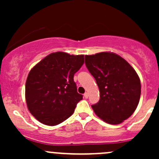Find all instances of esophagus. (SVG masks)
Segmentation results:
<instances>
[{"label":"esophagus","mask_w":159,"mask_h":159,"mask_svg":"<svg viewBox=\"0 0 159 159\" xmlns=\"http://www.w3.org/2000/svg\"><path fill=\"white\" fill-rule=\"evenodd\" d=\"M84 97L86 98H88V96H89V93L87 92H86L84 94Z\"/></svg>","instance_id":"obj_1"}]
</instances>
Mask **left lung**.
<instances>
[{"instance_id":"obj_1","label":"left lung","mask_w":159,"mask_h":159,"mask_svg":"<svg viewBox=\"0 0 159 159\" xmlns=\"http://www.w3.org/2000/svg\"><path fill=\"white\" fill-rule=\"evenodd\" d=\"M85 64L100 92L95 114L105 123L117 125L132 116L140 97V78L132 66L112 52L85 55Z\"/></svg>"}]
</instances>
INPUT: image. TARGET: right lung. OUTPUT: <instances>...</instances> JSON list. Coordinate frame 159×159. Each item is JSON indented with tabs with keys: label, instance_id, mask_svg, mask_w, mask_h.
Instances as JSON below:
<instances>
[{
	"label": "right lung",
	"instance_id": "add662e5",
	"mask_svg": "<svg viewBox=\"0 0 159 159\" xmlns=\"http://www.w3.org/2000/svg\"><path fill=\"white\" fill-rule=\"evenodd\" d=\"M84 63V55L52 53L33 68L25 84L28 110L40 123L56 125L68 119L83 96L77 92L74 75Z\"/></svg>",
	"mask_w": 159,
	"mask_h": 159
}]
</instances>
